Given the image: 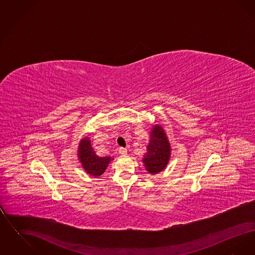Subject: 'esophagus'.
I'll list each match as a JSON object with an SVG mask.
<instances>
[{"instance_id":"obj_1","label":"esophagus","mask_w":255,"mask_h":255,"mask_svg":"<svg viewBox=\"0 0 255 255\" xmlns=\"http://www.w3.org/2000/svg\"><path fill=\"white\" fill-rule=\"evenodd\" d=\"M119 153L122 155V156H126L127 155V150L125 148H120L119 149Z\"/></svg>"}]
</instances>
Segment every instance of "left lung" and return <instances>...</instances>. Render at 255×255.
<instances>
[{
  "instance_id": "left-lung-1",
  "label": "left lung",
  "mask_w": 255,
  "mask_h": 255,
  "mask_svg": "<svg viewBox=\"0 0 255 255\" xmlns=\"http://www.w3.org/2000/svg\"><path fill=\"white\" fill-rule=\"evenodd\" d=\"M171 157V146L168 137L159 124H154L150 131L149 143L142 163L146 171L151 175H156L165 169Z\"/></svg>"
}]
</instances>
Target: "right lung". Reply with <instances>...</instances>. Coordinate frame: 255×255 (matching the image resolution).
<instances>
[{
  "instance_id": "1",
  "label": "right lung",
  "mask_w": 255,
  "mask_h": 255,
  "mask_svg": "<svg viewBox=\"0 0 255 255\" xmlns=\"http://www.w3.org/2000/svg\"><path fill=\"white\" fill-rule=\"evenodd\" d=\"M77 156L86 173L94 177L101 176L105 170L107 169L111 160L114 159V158L111 157L97 156L92 147L90 137L88 136L83 137L79 141Z\"/></svg>"
}]
</instances>
